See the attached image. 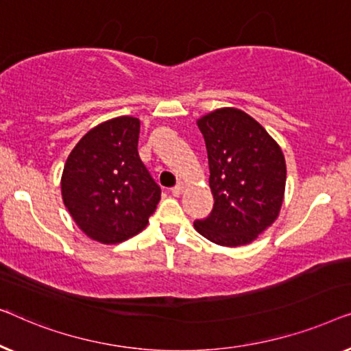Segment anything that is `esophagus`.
<instances>
[{
  "label": "esophagus",
  "mask_w": 351,
  "mask_h": 351,
  "mask_svg": "<svg viewBox=\"0 0 351 351\" xmlns=\"http://www.w3.org/2000/svg\"><path fill=\"white\" fill-rule=\"evenodd\" d=\"M182 189H184V184H182V182L180 181V182H178V184L173 187V189H171V194H173V195H180L181 192H182Z\"/></svg>",
  "instance_id": "1"
}]
</instances>
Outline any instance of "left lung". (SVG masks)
Instances as JSON below:
<instances>
[{
  "label": "left lung",
  "mask_w": 351,
  "mask_h": 351,
  "mask_svg": "<svg viewBox=\"0 0 351 351\" xmlns=\"http://www.w3.org/2000/svg\"><path fill=\"white\" fill-rule=\"evenodd\" d=\"M206 145L215 205L195 230L221 246L248 245L278 218L285 197V156L245 111L219 108L197 121Z\"/></svg>",
  "instance_id": "1"
}]
</instances>
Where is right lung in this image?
Listing matches in <instances>:
<instances>
[{"label": "right lung", "instance_id": "1", "mask_svg": "<svg viewBox=\"0 0 351 351\" xmlns=\"http://www.w3.org/2000/svg\"><path fill=\"white\" fill-rule=\"evenodd\" d=\"M140 119L121 116L88 130L68 156L63 204L84 234L121 243L149 223L160 187L138 156Z\"/></svg>", "mask_w": 351, "mask_h": 351}]
</instances>
